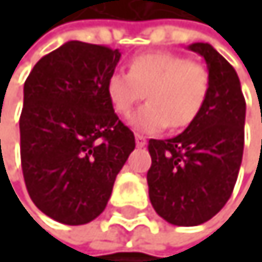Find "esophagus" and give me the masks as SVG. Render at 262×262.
I'll list each match as a JSON object with an SVG mask.
<instances>
[{
  "label": "esophagus",
  "mask_w": 262,
  "mask_h": 262,
  "mask_svg": "<svg viewBox=\"0 0 262 262\" xmlns=\"http://www.w3.org/2000/svg\"><path fill=\"white\" fill-rule=\"evenodd\" d=\"M135 141H137V146H138V147H144V146H146V143H147V141H146V138H144L143 135H140V134H137V135H135Z\"/></svg>",
  "instance_id": "1"
}]
</instances>
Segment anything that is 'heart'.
<instances>
[{"mask_svg":"<svg viewBox=\"0 0 262 262\" xmlns=\"http://www.w3.org/2000/svg\"><path fill=\"white\" fill-rule=\"evenodd\" d=\"M128 70L108 77L106 94L121 116H127L146 94L147 103L130 118L134 128L156 134L168 125L187 127L196 119L209 93V74L203 66L173 53H144L130 61Z\"/></svg>","mask_w":262,"mask_h":262,"instance_id":"obj_1","label":"heart"}]
</instances>
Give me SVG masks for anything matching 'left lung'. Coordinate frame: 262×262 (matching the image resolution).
Returning <instances> with one entry per match:
<instances>
[{
  "mask_svg": "<svg viewBox=\"0 0 262 262\" xmlns=\"http://www.w3.org/2000/svg\"><path fill=\"white\" fill-rule=\"evenodd\" d=\"M209 93L196 119L169 140H149V200L171 225L196 226L219 214L233 193L244 154L245 99L234 67L203 42Z\"/></svg>",
  "mask_w": 262,
  "mask_h": 262,
  "instance_id": "8db88e82",
  "label": "left lung"
}]
</instances>
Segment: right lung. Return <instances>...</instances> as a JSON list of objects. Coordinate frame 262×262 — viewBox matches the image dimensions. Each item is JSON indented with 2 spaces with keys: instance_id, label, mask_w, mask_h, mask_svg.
Segmentation results:
<instances>
[{
  "instance_id": "obj_1",
  "label": "right lung",
  "mask_w": 262,
  "mask_h": 262,
  "mask_svg": "<svg viewBox=\"0 0 262 262\" xmlns=\"http://www.w3.org/2000/svg\"><path fill=\"white\" fill-rule=\"evenodd\" d=\"M119 50L70 40L33 67L23 88L20 157L26 190L64 225L99 217L135 149L106 94Z\"/></svg>"
}]
</instances>
